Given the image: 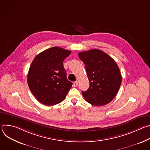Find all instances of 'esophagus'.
I'll return each instance as SVG.
<instances>
[{"instance_id":"obj_1","label":"esophagus","mask_w":150,"mask_h":150,"mask_svg":"<svg viewBox=\"0 0 150 150\" xmlns=\"http://www.w3.org/2000/svg\"><path fill=\"white\" fill-rule=\"evenodd\" d=\"M73 85H74V87H77L78 86V81H75L74 82V83H73Z\"/></svg>"}]
</instances>
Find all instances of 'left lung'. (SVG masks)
Segmentation results:
<instances>
[{"mask_svg":"<svg viewBox=\"0 0 150 150\" xmlns=\"http://www.w3.org/2000/svg\"><path fill=\"white\" fill-rule=\"evenodd\" d=\"M85 66L90 87L82 91L84 98L94 105L109 103L116 96L122 82V75L116 62L98 49L78 53Z\"/></svg>","mask_w":150,"mask_h":150,"instance_id":"left-lung-1","label":"left lung"}]
</instances>
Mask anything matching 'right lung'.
Here are the masks:
<instances>
[{"mask_svg":"<svg viewBox=\"0 0 150 150\" xmlns=\"http://www.w3.org/2000/svg\"><path fill=\"white\" fill-rule=\"evenodd\" d=\"M71 53L53 47L37 54L32 62L27 82L31 93L41 103L53 105L65 98L72 82L67 79L63 62Z\"/></svg>","mask_w":150,"mask_h":150,"instance_id":"add662e5","label":"right lung"}]
</instances>
